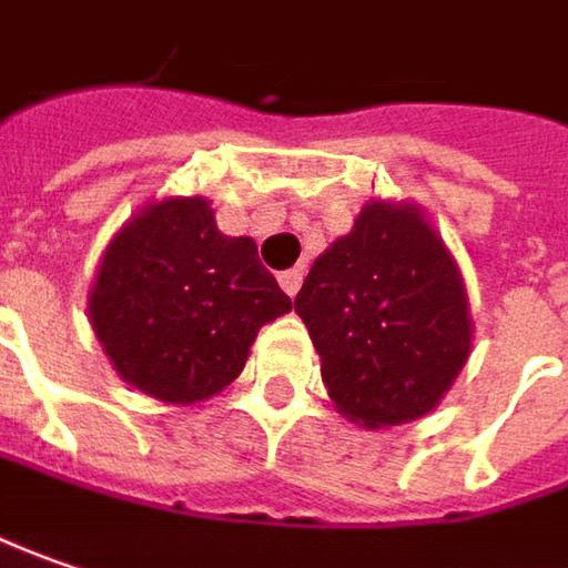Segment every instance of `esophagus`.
<instances>
[{
  "instance_id": "1",
  "label": "esophagus",
  "mask_w": 568,
  "mask_h": 568,
  "mask_svg": "<svg viewBox=\"0 0 568 568\" xmlns=\"http://www.w3.org/2000/svg\"><path fill=\"white\" fill-rule=\"evenodd\" d=\"M302 270H285V273H280V285H283V292L288 295V298H295L298 295V288H302Z\"/></svg>"
}]
</instances>
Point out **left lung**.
Returning a JSON list of instances; mask_svg holds the SVG:
<instances>
[{
  "instance_id": "1",
  "label": "left lung",
  "mask_w": 568,
  "mask_h": 568,
  "mask_svg": "<svg viewBox=\"0 0 568 568\" xmlns=\"http://www.w3.org/2000/svg\"><path fill=\"white\" fill-rule=\"evenodd\" d=\"M333 407L390 429L442 404L474 349L455 254L409 200H368L295 295Z\"/></svg>"
}]
</instances>
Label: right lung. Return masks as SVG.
<instances>
[{"label": "right lung", "instance_id": "add662e5", "mask_svg": "<svg viewBox=\"0 0 568 568\" xmlns=\"http://www.w3.org/2000/svg\"><path fill=\"white\" fill-rule=\"evenodd\" d=\"M292 311L254 237L222 235L206 196L133 212L104 247L88 321L113 372L171 407L235 382L263 324Z\"/></svg>", "mask_w": 568, "mask_h": 568}]
</instances>
